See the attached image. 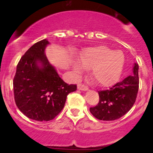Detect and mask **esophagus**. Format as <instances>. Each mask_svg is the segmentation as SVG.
Here are the masks:
<instances>
[{
  "label": "esophagus",
  "mask_w": 153,
  "mask_h": 153,
  "mask_svg": "<svg viewBox=\"0 0 153 153\" xmlns=\"http://www.w3.org/2000/svg\"><path fill=\"white\" fill-rule=\"evenodd\" d=\"M78 89H79V90L86 91V90H88V87L83 84H78Z\"/></svg>",
  "instance_id": "obj_1"
}]
</instances>
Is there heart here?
Wrapping results in <instances>:
<instances>
[{
    "label": "heart",
    "instance_id": "b5f03b06",
    "mask_svg": "<svg viewBox=\"0 0 153 153\" xmlns=\"http://www.w3.org/2000/svg\"><path fill=\"white\" fill-rule=\"evenodd\" d=\"M84 68L92 69V78L97 84L109 86L119 78L124 65V55L121 51H113L105 46L88 48L79 58ZM75 70L80 72L81 68L78 64Z\"/></svg>",
    "mask_w": 153,
    "mask_h": 153
}]
</instances>
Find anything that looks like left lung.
Instances as JSON below:
<instances>
[{
  "mask_svg": "<svg viewBox=\"0 0 153 153\" xmlns=\"http://www.w3.org/2000/svg\"><path fill=\"white\" fill-rule=\"evenodd\" d=\"M132 72L133 75L116 83L109 89L98 91L99 102L89 108L95 118L102 121H114L130 110L135 102L139 87L138 64H135Z\"/></svg>",
  "mask_w": 153,
  "mask_h": 153,
  "instance_id": "8db88e82",
  "label": "left lung"
}]
</instances>
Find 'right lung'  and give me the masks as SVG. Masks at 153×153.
<instances>
[{
    "mask_svg": "<svg viewBox=\"0 0 153 153\" xmlns=\"http://www.w3.org/2000/svg\"><path fill=\"white\" fill-rule=\"evenodd\" d=\"M47 44L44 39L29 48L20 59L13 79L18 108L29 118L39 121L54 119L65 105L68 94L77 89L76 84L64 82L48 62L44 53Z\"/></svg>",
    "mask_w": 153,
    "mask_h": 153,
    "instance_id": "right-lung-1",
    "label": "right lung"
}]
</instances>
